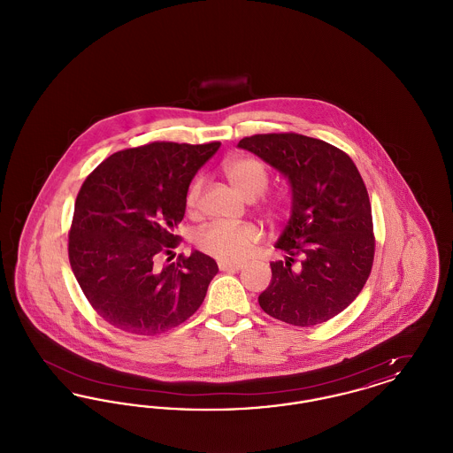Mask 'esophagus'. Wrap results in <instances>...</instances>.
<instances>
[{"label": "esophagus", "instance_id": "34e87169", "mask_svg": "<svg viewBox=\"0 0 453 453\" xmlns=\"http://www.w3.org/2000/svg\"><path fill=\"white\" fill-rule=\"evenodd\" d=\"M219 268H220V272L234 273V272L242 268V265H239V263H219Z\"/></svg>", "mask_w": 453, "mask_h": 453}]
</instances>
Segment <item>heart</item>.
Instances as JSON below:
<instances>
[{
    "mask_svg": "<svg viewBox=\"0 0 453 453\" xmlns=\"http://www.w3.org/2000/svg\"><path fill=\"white\" fill-rule=\"evenodd\" d=\"M224 173L237 192L250 200L265 194L270 185L268 168L259 159L251 156H241V157L229 159L224 165ZM202 188H203V178L198 176L195 178L187 194V209L190 214H195L198 211ZM270 212L277 216L279 214L277 205H272ZM258 241L259 233L257 227L250 224L212 222L202 227L195 234L196 248L202 253L219 259L222 263L242 261L253 251Z\"/></svg>",
    "mask_w": 453,
    "mask_h": 453,
    "instance_id": "heart-1",
    "label": "heart"
}]
</instances>
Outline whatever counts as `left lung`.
<instances>
[{"label":"left lung","mask_w":453,"mask_h":453,"mask_svg":"<svg viewBox=\"0 0 453 453\" xmlns=\"http://www.w3.org/2000/svg\"><path fill=\"white\" fill-rule=\"evenodd\" d=\"M237 146L292 187V216L275 244L287 258L270 263L261 309L301 327L329 321L357 299L373 265L372 207L360 172L345 151L296 132L257 134Z\"/></svg>","instance_id":"8db88e82"}]
</instances>
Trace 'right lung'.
Instances as JSON below:
<instances>
[{"instance_id":"obj_1","label":"right lung","mask_w":453,"mask_h":453,"mask_svg":"<svg viewBox=\"0 0 453 453\" xmlns=\"http://www.w3.org/2000/svg\"><path fill=\"white\" fill-rule=\"evenodd\" d=\"M219 146L156 141L111 154L83 181L67 255L88 302L113 327L156 336L202 305L216 261L200 251L165 266L157 259L178 248L190 181Z\"/></svg>"}]
</instances>
